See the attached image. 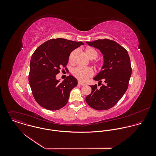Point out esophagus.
I'll list each match as a JSON object with an SVG mask.
<instances>
[{
  "label": "esophagus",
  "instance_id": "34e87169",
  "mask_svg": "<svg viewBox=\"0 0 156 156\" xmlns=\"http://www.w3.org/2000/svg\"><path fill=\"white\" fill-rule=\"evenodd\" d=\"M78 84L80 85H82V86H85V83H82L81 82H78Z\"/></svg>",
  "mask_w": 156,
  "mask_h": 156
}]
</instances>
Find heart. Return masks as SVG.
I'll use <instances>...</instances> for the list:
<instances>
[{
  "instance_id": "obj_1",
  "label": "heart",
  "mask_w": 156,
  "mask_h": 156,
  "mask_svg": "<svg viewBox=\"0 0 156 156\" xmlns=\"http://www.w3.org/2000/svg\"><path fill=\"white\" fill-rule=\"evenodd\" d=\"M85 51L86 55L90 59H96L98 56V52L94 48L87 47L86 48ZM76 53V50H74L72 51L69 54L68 58V61L69 63L73 62V58ZM73 74L81 82H85L88 80V79H89V77H92L94 75V71L90 68L77 67L73 70Z\"/></svg>"
}]
</instances>
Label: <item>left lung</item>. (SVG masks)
Instances as JSON below:
<instances>
[{
  "label": "left lung",
  "instance_id": "left-lung-1",
  "mask_svg": "<svg viewBox=\"0 0 156 156\" xmlns=\"http://www.w3.org/2000/svg\"><path fill=\"white\" fill-rule=\"evenodd\" d=\"M97 48L103 55L104 64L101 71L94 78L101 84L90 86L91 93L86 97L89 106L98 111L108 110L113 107L122 98L128 88L132 75L130 59L127 51L116 42L108 40H98L87 42Z\"/></svg>",
  "mask_w": 156,
  "mask_h": 156
}]
</instances>
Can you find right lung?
<instances>
[{"label":"right lung","mask_w":156,"mask_h":156,"mask_svg":"<svg viewBox=\"0 0 156 156\" xmlns=\"http://www.w3.org/2000/svg\"><path fill=\"white\" fill-rule=\"evenodd\" d=\"M64 38L51 39L40 45L34 52L30 62L29 82L36 101L47 110L56 111L66 105L77 79L68 76L60 82L56 78L61 68H65L70 53L81 45Z\"/></svg>","instance_id":"right-lung-1"}]
</instances>
